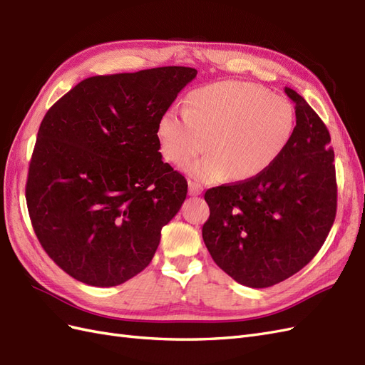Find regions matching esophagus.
I'll return each mask as SVG.
<instances>
[{"label": "esophagus", "instance_id": "1", "mask_svg": "<svg viewBox=\"0 0 365 365\" xmlns=\"http://www.w3.org/2000/svg\"><path fill=\"white\" fill-rule=\"evenodd\" d=\"M201 193H202V185L195 182V181H189V195L190 196H197Z\"/></svg>", "mask_w": 365, "mask_h": 365}]
</instances>
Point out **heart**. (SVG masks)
Here are the masks:
<instances>
[{
    "label": "heart",
    "instance_id": "b5f03b06",
    "mask_svg": "<svg viewBox=\"0 0 365 365\" xmlns=\"http://www.w3.org/2000/svg\"><path fill=\"white\" fill-rule=\"evenodd\" d=\"M294 128L288 98L254 83L225 81L193 90L185 111L165 109L157 138L163 157L173 164L207 149V155L184 165L197 181H248L279 160Z\"/></svg>",
    "mask_w": 365,
    "mask_h": 365
}]
</instances>
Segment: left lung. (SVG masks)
<instances>
[{"label": "left lung", "mask_w": 365, "mask_h": 365, "mask_svg": "<svg viewBox=\"0 0 365 365\" xmlns=\"http://www.w3.org/2000/svg\"><path fill=\"white\" fill-rule=\"evenodd\" d=\"M295 128L268 170L205 192L204 244L237 283L268 288L304 268L323 247L336 215L335 155L323 120L291 88Z\"/></svg>", "instance_id": "1"}]
</instances>
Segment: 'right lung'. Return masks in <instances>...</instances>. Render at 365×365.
Segmentation results:
<instances>
[{"label":"right lung","mask_w":365,"mask_h":365,"mask_svg":"<svg viewBox=\"0 0 365 365\" xmlns=\"http://www.w3.org/2000/svg\"><path fill=\"white\" fill-rule=\"evenodd\" d=\"M196 73L88 77L43 117L26 200L42 248L73 279L109 288L150 263L187 195L184 176L163 163L157 125Z\"/></svg>","instance_id":"obj_1"}]
</instances>
